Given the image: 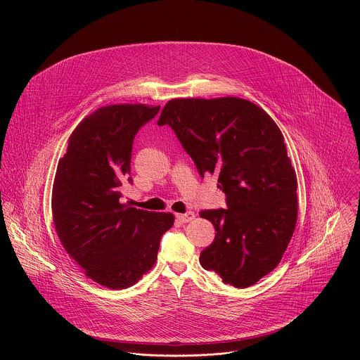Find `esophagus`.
I'll return each instance as SVG.
<instances>
[{
    "label": "esophagus",
    "mask_w": 360,
    "mask_h": 360,
    "mask_svg": "<svg viewBox=\"0 0 360 360\" xmlns=\"http://www.w3.org/2000/svg\"><path fill=\"white\" fill-rule=\"evenodd\" d=\"M176 219L181 221V223H189L195 219V213L193 212H188V213H184V214H176Z\"/></svg>",
    "instance_id": "34e87169"
}]
</instances>
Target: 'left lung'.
<instances>
[{
  "label": "left lung",
  "instance_id": "8db88e82",
  "mask_svg": "<svg viewBox=\"0 0 360 360\" xmlns=\"http://www.w3.org/2000/svg\"><path fill=\"white\" fill-rule=\"evenodd\" d=\"M168 124L199 175L217 174L227 209L202 210L214 241L199 262L224 283L248 288L281 262L297 221V179L272 117L241 98L171 99Z\"/></svg>",
  "mask_w": 360,
  "mask_h": 360
}]
</instances>
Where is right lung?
Listing matches in <instances>:
<instances>
[{"mask_svg":"<svg viewBox=\"0 0 360 360\" xmlns=\"http://www.w3.org/2000/svg\"><path fill=\"white\" fill-rule=\"evenodd\" d=\"M160 106L110 105L86 116L58 161L51 210L57 236L85 275L109 289H126L157 259L174 214L122 205L137 131Z\"/></svg>","mask_w":360,"mask_h":360,"instance_id":"obj_1","label":"right lung"}]
</instances>
